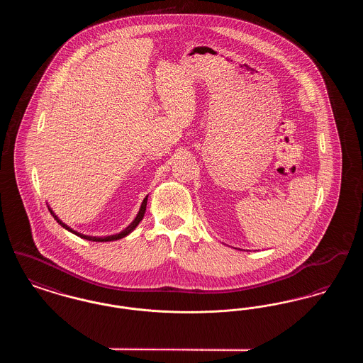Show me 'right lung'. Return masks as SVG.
I'll return each mask as SVG.
<instances>
[{
  "mask_svg": "<svg viewBox=\"0 0 363 363\" xmlns=\"http://www.w3.org/2000/svg\"><path fill=\"white\" fill-rule=\"evenodd\" d=\"M147 200H148V196H145V199L143 200V203H141V207H140V211H138V216L135 218V220L130 223V225H128L125 230H122L120 234H116V235H108V237H89V235H84V234H80V233H77V231H74V230H72L69 225H65L64 222H61L60 219H58V216L57 215H54V212H52V209L49 208V211H50V213L52 215V218L57 220V223H60V225H62L64 228H67L68 231L70 233H73V234H76L77 237H80V238H84L86 241H94V242H108V241H117V240H121L123 237H126L128 234H130L136 227H138V223L143 220V218H144V213H145V208H147Z\"/></svg>",
  "mask_w": 363,
  "mask_h": 363,
  "instance_id": "1",
  "label": "right lung"
}]
</instances>
